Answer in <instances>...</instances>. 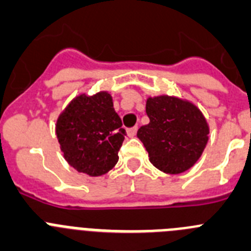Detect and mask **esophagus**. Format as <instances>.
Wrapping results in <instances>:
<instances>
[{"label":"esophagus","mask_w":251,"mask_h":251,"mask_svg":"<svg viewBox=\"0 0 251 251\" xmlns=\"http://www.w3.org/2000/svg\"><path fill=\"white\" fill-rule=\"evenodd\" d=\"M136 131H137V126H134V127L127 128V135L130 137H134L135 135H136Z\"/></svg>","instance_id":"obj_1"}]
</instances>
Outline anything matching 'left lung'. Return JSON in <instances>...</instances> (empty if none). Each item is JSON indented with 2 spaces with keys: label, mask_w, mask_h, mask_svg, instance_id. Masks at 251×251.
<instances>
[{
  "label": "left lung",
  "mask_w": 251,
  "mask_h": 251,
  "mask_svg": "<svg viewBox=\"0 0 251 251\" xmlns=\"http://www.w3.org/2000/svg\"><path fill=\"white\" fill-rule=\"evenodd\" d=\"M150 123L137 131L150 162L166 174H181L200 159L209 140V125L190 101L161 95L149 98Z\"/></svg>",
  "instance_id": "left-lung-1"
}]
</instances>
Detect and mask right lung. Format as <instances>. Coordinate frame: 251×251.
I'll return each instance as SVG.
<instances>
[{
    "instance_id": "obj_1",
    "label": "right lung",
    "mask_w": 251,
    "mask_h": 251,
    "mask_svg": "<svg viewBox=\"0 0 251 251\" xmlns=\"http://www.w3.org/2000/svg\"><path fill=\"white\" fill-rule=\"evenodd\" d=\"M56 135L72 168L89 176H101L119 161L126 131L111 95L100 91L74 99L58 116Z\"/></svg>"
}]
</instances>
